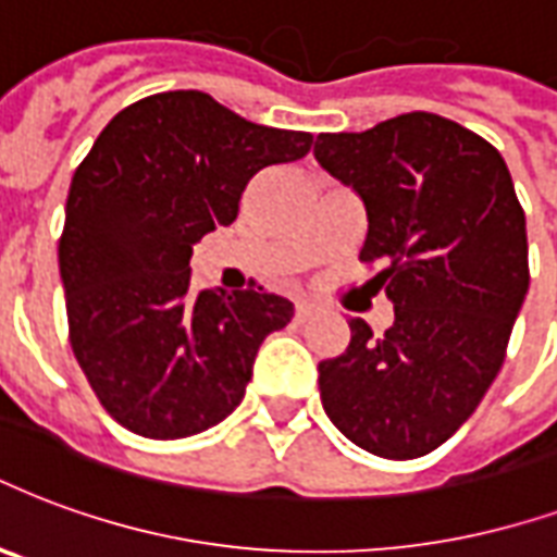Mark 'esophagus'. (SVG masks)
Here are the masks:
<instances>
[{
  "instance_id": "34e87169",
  "label": "esophagus",
  "mask_w": 557,
  "mask_h": 557,
  "mask_svg": "<svg viewBox=\"0 0 557 557\" xmlns=\"http://www.w3.org/2000/svg\"><path fill=\"white\" fill-rule=\"evenodd\" d=\"M312 312H315V304H310V300H295V319L307 321L312 319Z\"/></svg>"
}]
</instances>
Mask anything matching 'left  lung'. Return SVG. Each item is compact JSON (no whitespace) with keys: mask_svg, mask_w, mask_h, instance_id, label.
Returning a JSON list of instances; mask_svg holds the SVG:
<instances>
[{"mask_svg":"<svg viewBox=\"0 0 557 557\" xmlns=\"http://www.w3.org/2000/svg\"><path fill=\"white\" fill-rule=\"evenodd\" d=\"M315 159L360 195L369 218L360 262L393 300L374 336L351 319V342L319 362L324 413L389 460L443 446L475 413L505 362L529 292V242L502 152L431 111L366 132H321Z\"/></svg>","mask_w":557,"mask_h":557,"instance_id":"8db88e82","label":"left lung"}]
</instances>
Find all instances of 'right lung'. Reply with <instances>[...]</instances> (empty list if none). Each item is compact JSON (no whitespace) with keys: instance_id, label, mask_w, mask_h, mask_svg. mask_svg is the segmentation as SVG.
Listing matches in <instances>:
<instances>
[{"instance_id":"right-lung-1","label":"right lung","mask_w":557,"mask_h":557,"mask_svg":"<svg viewBox=\"0 0 557 557\" xmlns=\"http://www.w3.org/2000/svg\"><path fill=\"white\" fill-rule=\"evenodd\" d=\"M310 132L259 126L203 90L132 102L73 174L59 242L70 345L132 434L180 440L233 413L292 300L191 292V245L230 226L247 183L304 159Z\"/></svg>"}]
</instances>
